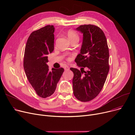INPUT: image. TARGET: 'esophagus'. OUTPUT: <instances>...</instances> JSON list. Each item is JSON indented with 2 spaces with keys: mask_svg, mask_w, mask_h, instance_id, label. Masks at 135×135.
Instances as JSON below:
<instances>
[{
  "mask_svg": "<svg viewBox=\"0 0 135 135\" xmlns=\"http://www.w3.org/2000/svg\"><path fill=\"white\" fill-rule=\"evenodd\" d=\"M65 69L66 70H68L69 69V67L68 66H65Z\"/></svg>",
  "mask_w": 135,
  "mask_h": 135,
  "instance_id": "obj_1",
  "label": "esophagus"
}]
</instances>
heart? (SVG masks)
Returning a JSON list of instances; mask_svg holds the SVG:
<instances>
[{
  "mask_svg": "<svg viewBox=\"0 0 135 135\" xmlns=\"http://www.w3.org/2000/svg\"><path fill=\"white\" fill-rule=\"evenodd\" d=\"M67 36L69 39L70 40V41H72V40H79V35L78 34V33L75 31L72 30H70L67 32ZM70 60V57H68V60Z\"/></svg>",
  "mask_w": 135,
  "mask_h": 135,
  "instance_id": "b5f03b06",
  "label": "heart"
}]
</instances>
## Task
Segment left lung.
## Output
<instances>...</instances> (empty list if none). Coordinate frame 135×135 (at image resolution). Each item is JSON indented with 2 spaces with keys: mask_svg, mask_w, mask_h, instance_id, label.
Listing matches in <instances>:
<instances>
[{
  "mask_svg": "<svg viewBox=\"0 0 135 135\" xmlns=\"http://www.w3.org/2000/svg\"><path fill=\"white\" fill-rule=\"evenodd\" d=\"M76 30L83 34L80 53L75 60L80 70L70 68L74 73L73 94L78 100L88 102L102 90L109 70V49L107 39L100 27L81 25ZM85 68L86 71L84 70Z\"/></svg>",
  "mask_w": 135,
  "mask_h": 135,
  "instance_id": "obj_1",
  "label": "left lung"
}]
</instances>
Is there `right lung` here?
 <instances>
[{
  "mask_svg": "<svg viewBox=\"0 0 135 135\" xmlns=\"http://www.w3.org/2000/svg\"><path fill=\"white\" fill-rule=\"evenodd\" d=\"M55 28L47 25L33 32L25 47L23 67L27 79L40 97L52 95L64 72L63 68L50 71L47 55L54 50Z\"/></svg>",
  "mask_w": 135,
  "mask_h": 135,
  "instance_id": "right-lung-1",
  "label": "right lung"
}]
</instances>
